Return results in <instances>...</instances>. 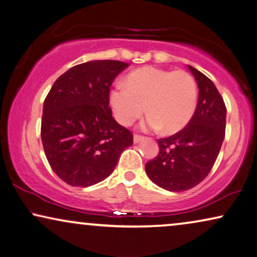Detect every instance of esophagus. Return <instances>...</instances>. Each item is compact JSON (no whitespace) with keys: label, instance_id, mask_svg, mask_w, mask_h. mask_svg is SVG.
Masks as SVG:
<instances>
[{"label":"esophagus","instance_id":"34e87169","mask_svg":"<svg viewBox=\"0 0 257 257\" xmlns=\"http://www.w3.org/2000/svg\"><path fill=\"white\" fill-rule=\"evenodd\" d=\"M143 136H140V135H134V143L136 145V143H140L141 141H143Z\"/></svg>","mask_w":257,"mask_h":257}]
</instances>
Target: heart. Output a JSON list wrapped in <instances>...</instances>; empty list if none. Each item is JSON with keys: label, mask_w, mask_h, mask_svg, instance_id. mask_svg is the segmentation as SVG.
<instances>
[{"label": "heart", "mask_w": 257, "mask_h": 257, "mask_svg": "<svg viewBox=\"0 0 257 257\" xmlns=\"http://www.w3.org/2000/svg\"><path fill=\"white\" fill-rule=\"evenodd\" d=\"M109 104L123 125H131L146 110L149 116L142 123L143 129L175 134L190 122L196 110L197 84L184 70L142 67L132 71L124 84L111 89Z\"/></svg>", "instance_id": "obj_1"}]
</instances>
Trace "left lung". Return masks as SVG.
Returning a JSON list of instances; mask_svg holds the SVG:
<instances>
[{
  "mask_svg": "<svg viewBox=\"0 0 257 257\" xmlns=\"http://www.w3.org/2000/svg\"><path fill=\"white\" fill-rule=\"evenodd\" d=\"M198 87L196 110L186 128L159 140L160 152L146 164V173L156 186L169 191H184L197 186L213 168L224 140L223 98L213 81L188 66Z\"/></svg>",
  "mask_w": 257,
  "mask_h": 257,
  "instance_id": "1",
  "label": "left lung"
}]
</instances>
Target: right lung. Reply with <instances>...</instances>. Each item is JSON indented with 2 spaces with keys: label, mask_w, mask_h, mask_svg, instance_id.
<instances>
[{
  "label": "right lung",
  "mask_w": 257,
  "mask_h": 257,
  "mask_svg": "<svg viewBox=\"0 0 257 257\" xmlns=\"http://www.w3.org/2000/svg\"><path fill=\"white\" fill-rule=\"evenodd\" d=\"M128 67L121 61L77 64L55 81L43 103L41 139L51 169L73 187L96 184L114 172L132 133L111 116L109 91Z\"/></svg>",
  "instance_id": "1"
}]
</instances>
